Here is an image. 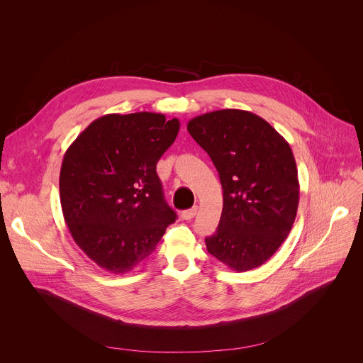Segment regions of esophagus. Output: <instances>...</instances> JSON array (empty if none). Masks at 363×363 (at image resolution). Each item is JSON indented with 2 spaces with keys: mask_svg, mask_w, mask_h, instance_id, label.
<instances>
[{
  "mask_svg": "<svg viewBox=\"0 0 363 363\" xmlns=\"http://www.w3.org/2000/svg\"><path fill=\"white\" fill-rule=\"evenodd\" d=\"M196 211H198V206H192L191 210H185V211L182 213V218L186 220V221H191V220L196 216Z\"/></svg>",
  "mask_w": 363,
  "mask_h": 363,
  "instance_id": "obj_1",
  "label": "esophagus"
}]
</instances>
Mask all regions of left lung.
<instances>
[{
  "label": "left lung",
  "mask_w": 363,
  "mask_h": 363,
  "mask_svg": "<svg viewBox=\"0 0 363 363\" xmlns=\"http://www.w3.org/2000/svg\"><path fill=\"white\" fill-rule=\"evenodd\" d=\"M186 129L210 155L224 194L206 250L235 272L264 264L296 220L298 179L290 145L263 118L238 109L196 116Z\"/></svg>",
  "instance_id": "left-lung-1"
}]
</instances>
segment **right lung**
Wrapping results in <instances>:
<instances>
[{
  "mask_svg": "<svg viewBox=\"0 0 363 363\" xmlns=\"http://www.w3.org/2000/svg\"><path fill=\"white\" fill-rule=\"evenodd\" d=\"M178 130L179 121L162 113H112L93 121L66 150L63 216L74 242L99 267L130 272L177 220L157 164Z\"/></svg>",
  "mask_w": 363,
  "mask_h": 363,
  "instance_id": "add662e5",
  "label": "right lung"
}]
</instances>
